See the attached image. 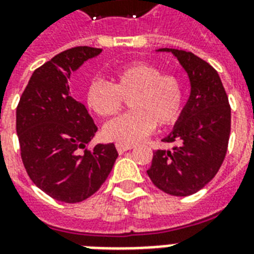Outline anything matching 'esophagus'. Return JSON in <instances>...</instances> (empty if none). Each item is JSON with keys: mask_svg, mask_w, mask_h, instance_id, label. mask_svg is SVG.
<instances>
[{"mask_svg": "<svg viewBox=\"0 0 254 254\" xmlns=\"http://www.w3.org/2000/svg\"><path fill=\"white\" fill-rule=\"evenodd\" d=\"M131 145H124V143H116V149H117V151H119L120 154H123V153H125L127 150H130L131 149Z\"/></svg>", "mask_w": 254, "mask_h": 254, "instance_id": "esophagus-1", "label": "esophagus"}]
</instances>
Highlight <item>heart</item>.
Here are the masks:
<instances>
[{
    "label": "heart",
    "instance_id": "heart-1",
    "mask_svg": "<svg viewBox=\"0 0 254 254\" xmlns=\"http://www.w3.org/2000/svg\"><path fill=\"white\" fill-rule=\"evenodd\" d=\"M129 99L131 112L104 127L103 134L108 141L127 145L139 142L150 134L155 125L165 127L177 123L185 104L182 81L146 62L116 68L113 84L93 79L85 89L87 107L100 117L119 113Z\"/></svg>",
    "mask_w": 254,
    "mask_h": 254
}]
</instances>
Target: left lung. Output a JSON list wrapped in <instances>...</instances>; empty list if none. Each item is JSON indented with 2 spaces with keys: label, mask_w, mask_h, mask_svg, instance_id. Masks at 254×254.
Returning a JSON list of instances; mask_svg holds the SVG:
<instances>
[{
  "label": "left lung",
  "mask_w": 254,
  "mask_h": 254,
  "mask_svg": "<svg viewBox=\"0 0 254 254\" xmlns=\"http://www.w3.org/2000/svg\"><path fill=\"white\" fill-rule=\"evenodd\" d=\"M171 53L190 79L191 92L173 130L163 142L171 150H157L147 175L159 190L173 196H189L211 182L220 169L231 133V107L219 73L189 51Z\"/></svg>",
  "instance_id": "left-lung-1"
}]
</instances>
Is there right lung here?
I'll use <instances>...</instances> for the list:
<instances>
[{"instance_id":"right-lung-1","label":"right lung","mask_w":254,"mask_h":254,"mask_svg":"<svg viewBox=\"0 0 254 254\" xmlns=\"http://www.w3.org/2000/svg\"><path fill=\"white\" fill-rule=\"evenodd\" d=\"M103 50H65L34 71L17 107L22 162L37 187L63 203H79L101 187L119 153L113 143L84 150L97 127L69 93L72 72Z\"/></svg>"}]
</instances>
